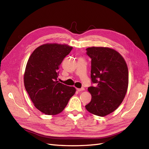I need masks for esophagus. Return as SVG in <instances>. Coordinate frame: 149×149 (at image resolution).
Here are the masks:
<instances>
[{"mask_svg":"<svg viewBox=\"0 0 149 149\" xmlns=\"http://www.w3.org/2000/svg\"><path fill=\"white\" fill-rule=\"evenodd\" d=\"M84 88H77V91H84Z\"/></svg>","mask_w":149,"mask_h":149,"instance_id":"1","label":"esophagus"}]
</instances>
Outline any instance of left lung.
I'll list each match as a JSON object with an SVG mask.
<instances>
[{
	"label": "left lung",
	"mask_w": 149,
	"mask_h": 149,
	"mask_svg": "<svg viewBox=\"0 0 149 149\" xmlns=\"http://www.w3.org/2000/svg\"><path fill=\"white\" fill-rule=\"evenodd\" d=\"M86 51L91 59V83L95 86L88 89L92 98L85 107L90 113L103 117L114 112L124 100L129 83L127 66L113 49L93 47Z\"/></svg>",
	"instance_id": "obj_1"
}]
</instances>
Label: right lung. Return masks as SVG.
I'll return each mask as SVG.
<instances>
[{"instance_id": "1", "label": "right lung", "mask_w": 149, "mask_h": 149, "mask_svg": "<svg viewBox=\"0 0 149 149\" xmlns=\"http://www.w3.org/2000/svg\"><path fill=\"white\" fill-rule=\"evenodd\" d=\"M73 47L45 44L36 48L26 66L24 85L35 107L47 115L63 111L76 89L57 81L60 65Z\"/></svg>"}]
</instances>
